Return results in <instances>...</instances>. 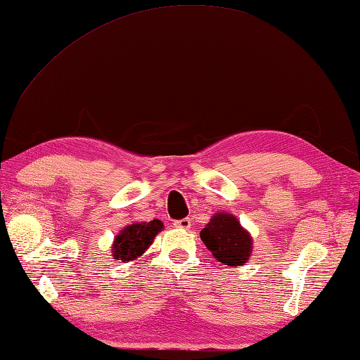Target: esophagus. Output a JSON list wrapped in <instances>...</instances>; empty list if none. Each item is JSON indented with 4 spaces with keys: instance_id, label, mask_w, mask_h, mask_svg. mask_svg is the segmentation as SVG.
Returning a JSON list of instances; mask_svg holds the SVG:
<instances>
[{
    "instance_id": "34e87169",
    "label": "esophagus",
    "mask_w": 360,
    "mask_h": 360,
    "mask_svg": "<svg viewBox=\"0 0 360 360\" xmlns=\"http://www.w3.org/2000/svg\"><path fill=\"white\" fill-rule=\"evenodd\" d=\"M191 225H193V220L188 219V217L174 221V228H177V229H189Z\"/></svg>"
}]
</instances>
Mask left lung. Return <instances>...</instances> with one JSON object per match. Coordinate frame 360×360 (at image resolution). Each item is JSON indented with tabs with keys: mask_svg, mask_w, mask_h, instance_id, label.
<instances>
[{
	"mask_svg": "<svg viewBox=\"0 0 360 360\" xmlns=\"http://www.w3.org/2000/svg\"><path fill=\"white\" fill-rule=\"evenodd\" d=\"M202 242L223 265L242 266L252 251L251 234L233 214L217 212L200 231Z\"/></svg>",
	"mask_w": 360,
	"mask_h": 360,
	"instance_id": "1",
	"label": "left lung"
}]
</instances>
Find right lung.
Wrapping results in <instances>:
<instances>
[{"label": "right lung", "mask_w": 360, "mask_h": 360, "mask_svg": "<svg viewBox=\"0 0 360 360\" xmlns=\"http://www.w3.org/2000/svg\"><path fill=\"white\" fill-rule=\"evenodd\" d=\"M163 229V223L160 220L140 221L124 226L115 237L112 245V254L115 260L132 262L145 252L154 237Z\"/></svg>", "instance_id": "right-lung-1"}]
</instances>
